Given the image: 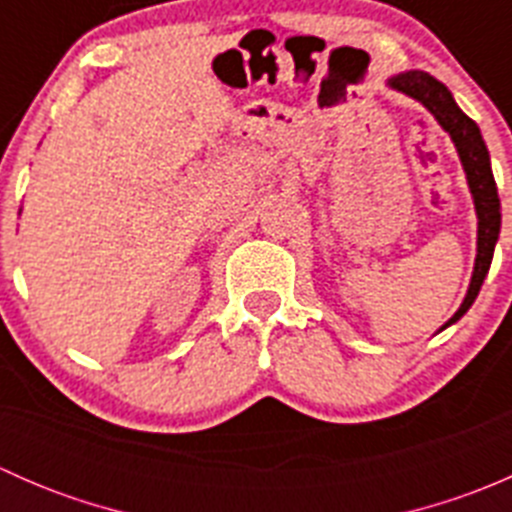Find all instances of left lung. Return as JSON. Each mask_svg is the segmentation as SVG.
<instances>
[{
	"label": "left lung",
	"instance_id": "obj_1",
	"mask_svg": "<svg viewBox=\"0 0 512 512\" xmlns=\"http://www.w3.org/2000/svg\"><path fill=\"white\" fill-rule=\"evenodd\" d=\"M386 86L399 94L414 98L421 103L433 118H436L438 126L451 136L453 146H456L458 158H461L463 173H466L468 190H471L473 208H476L478 218V237H476V262H473V275L471 285H468L466 297H463L461 307L456 309L451 319L443 324L438 332L448 329L451 324H456L463 314L471 309V304L476 302L480 285H483L485 275L490 270V262H493L495 242L500 237V198H498V185H495L493 168H490V153L485 146L483 136H480V128L476 121L466 116L461 111V106L456 103L451 91L441 84L438 79H433L426 71H401V74L391 76L386 81Z\"/></svg>",
	"mask_w": 512,
	"mask_h": 512
}]
</instances>
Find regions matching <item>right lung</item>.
I'll return each instance as SVG.
<instances>
[{"label":"right lung","instance_id":"right-lung-1","mask_svg":"<svg viewBox=\"0 0 512 512\" xmlns=\"http://www.w3.org/2000/svg\"><path fill=\"white\" fill-rule=\"evenodd\" d=\"M19 213H22V210H19Z\"/></svg>","mask_w":512,"mask_h":512}]
</instances>
